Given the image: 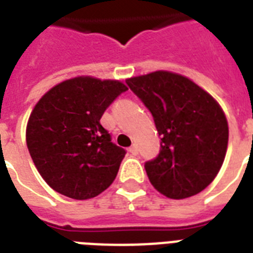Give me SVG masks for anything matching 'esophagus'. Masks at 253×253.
<instances>
[{
  "mask_svg": "<svg viewBox=\"0 0 253 253\" xmlns=\"http://www.w3.org/2000/svg\"><path fill=\"white\" fill-rule=\"evenodd\" d=\"M128 151H130V154L131 155H138V147L135 146H131L130 148H128Z\"/></svg>",
  "mask_w": 253,
  "mask_h": 253,
  "instance_id": "obj_1",
  "label": "esophagus"
}]
</instances>
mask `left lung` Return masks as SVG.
Segmentation results:
<instances>
[{
	"instance_id": "left-lung-1",
	"label": "left lung",
	"mask_w": 253,
	"mask_h": 253,
	"mask_svg": "<svg viewBox=\"0 0 253 253\" xmlns=\"http://www.w3.org/2000/svg\"><path fill=\"white\" fill-rule=\"evenodd\" d=\"M162 136L158 158L144 164L154 188L173 200L196 196L223 164L228 123L222 107L188 77L168 71L127 79Z\"/></svg>"
}]
</instances>
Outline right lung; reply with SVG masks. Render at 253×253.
Returning a JSON list of instances; mask_svg holds the SVG:
<instances>
[{
    "label": "right lung",
    "instance_id": "right-lung-1",
    "mask_svg": "<svg viewBox=\"0 0 253 253\" xmlns=\"http://www.w3.org/2000/svg\"><path fill=\"white\" fill-rule=\"evenodd\" d=\"M127 86L79 76L55 85L31 111L26 143L47 184L73 200H89L117 177L126 151L111 142L99 119Z\"/></svg>",
    "mask_w": 253,
    "mask_h": 253
}]
</instances>
